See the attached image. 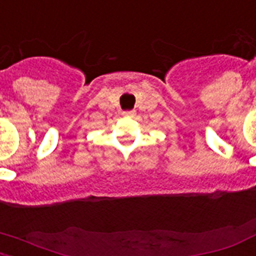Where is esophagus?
Returning <instances> with one entry per match:
<instances>
[{
    "label": "esophagus",
    "mask_w": 256,
    "mask_h": 256,
    "mask_svg": "<svg viewBox=\"0 0 256 256\" xmlns=\"http://www.w3.org/2000/svg\"><path fill=\"white\" fill-rule=\"evenodd\" d=\"M124 117H134L135 112L134 110H126V112H124Z\"/></svg>",
    "instance_id": "obj_1"
}]
</instances>
